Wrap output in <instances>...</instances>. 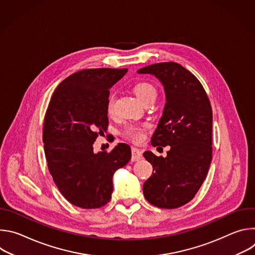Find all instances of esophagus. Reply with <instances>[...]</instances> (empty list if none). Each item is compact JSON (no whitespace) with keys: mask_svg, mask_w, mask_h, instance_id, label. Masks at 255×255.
I'll list each match as a JSON object with an SVG mask.
<instances>
[{"mask_svg":"<svg viewBox=\"0 0 255 255\" xmlns=\"http://www.w3.org/2000/svg\"><path fill=\"white\" fill-rule=\"evenodd\" d=\"M131 153H132V161H138L140 159H142V152L140 149L138 148H135V147H132V150H131Z\"/></svg>","mask_w":255,"mask_h":255,"instance_id":"esophagus-1","label":"esophagus"}]
</instances>
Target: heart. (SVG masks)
Here are the masks:
<instances>
[{"mask_svg": "<svg viewBox=\"0 0 255 255\" xmlns=\"http://www.w3.org/2000/svg\"><path fill=\"white\" fill-rule=\"evenodd\" d=\"M133 91H134L135 95L138 97V99L143 104L145 102L151 100V99H155V96H156L155 88L148 82H139V83H137L134 86ZM114 102H115L114 96H111L107 102V112L109 114H112L113 111H114ZM145 131H146V126H145V125L129 124L124 128L122 134L128 140H131L135 143H140L144 139Z\"/></svg>", "mask_w": 255, "mask_h": 255, "instance_id": "heart-1", "label": "heart"}]
</instances>
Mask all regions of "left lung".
<instances>
[{
  "mask_svg": "<svg viewBox=\"0 0 255 255\" xmlns=\"http://www.w3.org/2000/svg\"><path fill=\"white\" fill-rule=\"evenodd\" d=\"M138 74H150L162 83L166 103L152 136V146L169 145L167 156L143 153L152 164V175L143 185L151 205L175 209L194 199L212 161V107L200 81L172 61L145 66Z\"/></svg>",
  "mask_w": 255,
  "mask_h": 255,
  "instance_id": "8db88e82",
  "label": "left lung"
}]
</instances>
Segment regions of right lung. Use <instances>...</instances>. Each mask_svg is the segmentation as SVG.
Wrapping results in <instances>:
<instances>
[{
    "label": "right lung",
    "mask_w": 255,
    "mask_h": 255,
    "mask_svg": "<svg viewBox=\"0 0 255 255\" xmlns=\"http://www.w3.org/2000/svg\"><path fill=\"white\" fill-rule=\"evenodd\" d=\"M127 68H88L62 81L51 96L43 123L48 169L62 196L83 209H98L112 198L113 174L131 159L119 143L94 153L93 144L109 125L110 90Z\"/></svg>",
    "instance_id": "obj_1"
}]
</instances>
